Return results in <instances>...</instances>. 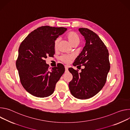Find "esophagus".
Returning a JSON list of instances; mask_svg holds the SVG:
<instances>
[{"label": "esophagus", "mask_w": 130, "mask_h": 130, "mask_svg": "<svg viewBox=\"0 0 130 130\" xmlns=\"http://www.w3.org/2000/svg\"><path fill=\"white\" fill-rule=\"evenodd\" d=\"M65 72H67L68 71V67H67V66H65Z\"/></svg>", "instance_id": "esophagus-1"}]
</instances>
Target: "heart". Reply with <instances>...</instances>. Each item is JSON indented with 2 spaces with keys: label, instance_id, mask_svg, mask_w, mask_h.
I'll return each mask as SVG.
<instances>
[{
  "label": "heart",
  "instance_id": "obj_1",
  "mask_svg": "<svg viewBox=\"0 0 130 130\" xmlns=\"http://www.w3.org/2000/svg\"><path fill=\"white\" fill-rule=\"evenodd\" d=\"M67 39L70 42V43L73 46H77L80 41V39L79 36L75 32H70L67 35ZM59 42V39H55L54 42V48L55 50H57L58 48V46ZM73 59L72 56L70 55L63 54L59 58V59L64 63H69Z\"/></svg>",
  "mask_w": 130,
  "mask_h": 130
}]
</instances>
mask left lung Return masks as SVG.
Instances as JSON below:
<instances>
[{
	"mask_svg": "<svg viewBox=\"0 0 130 130\" xmlns=\"http://www.w3.org/2000/svg\"><path fill=\"white\" fill-rule=\"evenodd\" d=\"M85 40V46L73 63L74 66H83L78 70L68 69L72 80L69 83L71 94L75 98L87 99L91 98L104 86L110 69L109 53L107 48L98 35L92 31L79 29Z\"/></svg>",
	"mask_w": 130,
	"mask_h": 130,
	"instance_id": "left-lung-1",
	"label": "left lung"
}]
</instances>
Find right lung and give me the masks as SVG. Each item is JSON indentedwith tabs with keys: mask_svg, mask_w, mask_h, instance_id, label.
<instances>
[{
	"mask_svg": "<svg viewBox=\"0 0 130 130\" xmlns=\"http://www.w3.org/2000/svg\"><path fill=\"white\" fill-rule=\"evenodd\" d=\"M66 30L64 27L42 26L31 32L21 44L16 66L22 85L32 95L50 96L64 73L63 64L59 63L50 70L45 59L53 57L54 41Z\"/></svg>",
	"mask_w": 130,
	"mask_h": 130,
	"instance_id": "obj_1",
	"label": "right lung"
}]
</instances>
